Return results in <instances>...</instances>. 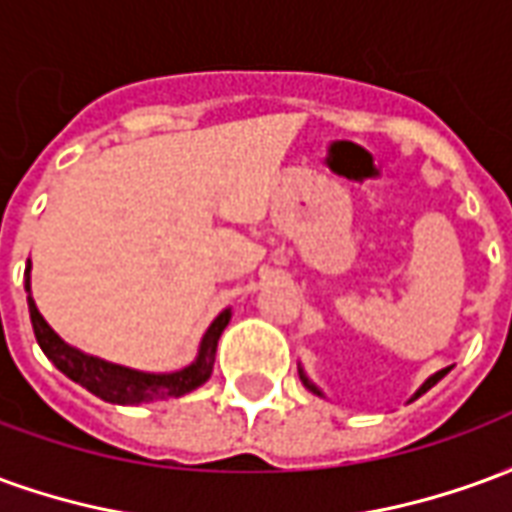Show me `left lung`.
<instances>
[{"label": "left lung", "instance_id": "obj_1", "mask_svg": "<svg viewBox=\"0 0 512 512\" xmlns=\"http://www.w3.org/2000/svg\"><path fill=\"white\" fill-rule=\"evenodd\" d=\"M447 373H450V367H444V370H439V373H433V376H430V378H425V384L419 386L417 392H414V395H411V400H408V403H414V400H417V397H422V395H425V392H428L430 386H436V384H439L441 378L447 376ZM299 378H301V384L307 386V389H310L312 395L323 397V392H321V389H318V386L312 384V381H310V376H307V373H304V367H301V365H299Z\"/></svg>", "mask_w": 512, "mask_h": 512}]
</instances>
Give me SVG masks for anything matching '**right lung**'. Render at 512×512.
I'll return each mask as SVG.
<instances>
[{
  "label": "right lung",
  "mask_w": 512,
  "mask_h": 512,
  "mask_svg": "<svg viewBox=\"0 0 512 512\" xmlns=\"http://www.w3.org/2000/svg\"><path fill=\"white\" fill-rule=\"evenodd\" d=\"M29 271H32V263L27 260L24 288H27L29 318H32V329H35L38 345L60 373H65L71 381L84 386L87 392H93L95 397H101L106 403H117V406H139V403H150V400L186 395V392L197 389L211 378L213 362H216V345H219V337H222L227 323L233 318V310H222L213 318L208 332L202 334L200 348H197V356H194L191 365H186L183 370H172V373H147V370H134V367L106 362L101 356L84 354L79 348L65 343L60 334L46 323V318L40 315L38 304L32 299Z\"/></svg>",
  "instance_id": "add662e5"
}]
</instances>
